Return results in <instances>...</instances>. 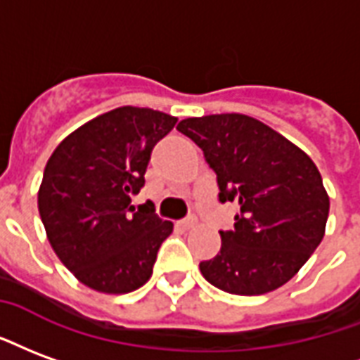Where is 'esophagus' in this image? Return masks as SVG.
Segmentation results:
<instances>
[{"label":"esophagus","instance_id":"34e87169","mask_svg":"<svg viewBox=\"0 0 360 360\" xmlns=\"http://www.w3.org/2000/svg\"><path fill=\"white\" fill-rule=\"evenodd\" d=\"M177 227L183 229V231H188V229L196 227V219H194V217H191V219L179 221V223H177Z\"/></svg>","mask_w":360,"mask_h":360}]
</instances>
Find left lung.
<instances>
[{
	"instance_id": "obj_1",
	"label": "left lung",
	"mask_w": 360,
	"mask_h": 360,
	"mask_svg": "<svg viewBox=\"0 0 360 360\" xmlns=\"http://www.w3.org/2000/svg\"><path fill=\"white\" fill-rule=\"evenodd\" d=\"M217 175L221 202H238L233 231H219L221 250L200 263L215 288L262 295L305 265L321 244L330 198L315 162L300 146L246 114L181 120Z\"/></svg>"
}]
</instances>
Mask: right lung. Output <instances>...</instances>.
<instances>
[{"label":"right lung","mask_w":360,"mask_h":360,"mask_svg":"<svg viewBox=\"0 0 360 360\" xmlns=\"http://www.w3.org/2000/svg\"><path fill=\"white\" fill-rule=\"evenodd\" d=\"M175 116L120 106L72 131L47 160L38 207L49 244L82 284L127 294L153 275L156 254L173 223L153 210L135 212L154 145Z\"/></svg>","instance_id":"add662e5"}]
</instances>
